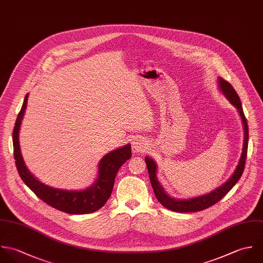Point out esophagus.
<instances>
[{
  "mask_svg": "<svg viewBox=\"0 0 263 263\" xmlns=\"http://www.w3.org/2000/svg\"><path fill=\"white\" fill-rule=\"evenodd\" d=\"M146 147H147V144H146V142L143 139L136 138L132 142V151H133V153H139V152L145 151Z\"/></svg>",
  "mask_w": 263,
  "mask_h": 263,
  "instance_id": "1",
  "label": "esophagus"
}]
</instances>
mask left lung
<instances>
[{
  "label": "left lung",
  "instance_id": "1",
  "mask_svg": "<svg viewBox=\"0 0 263 263\" xmlns=\"http://www.w3.org/2000/svg\"><path fill=\"white\" fill-rule=\"evenodd\" d=\"M217 82H218V87H219L220 91L222 92V95L227 98V100L232 105L238 109V112H239L242 123H243L244 145H243V153H242V156L240 158L239 164L237 165V167H236L234 174L231 176V178L224 184H222L218 188L214 189L210 193L198 196V197L190 198V199H176V198L171 197L170 195H167L164 192L163 188L158 183V178H157L158 166H157L156 161L154 159H152V158L146 157L145 162L147 165L149 179H151L152 186L154 188V192L156 194L157 199L160 202V204L167 210H173L176 212H194V211H200V210L209 209L210 206L218 202L221 198H223L228 194V192L240 180V178L244 172L245 162H246V158H247V149H248V138H249L247 120H246L244 111H243L240 98L237 95L234 87L228 81H226L224 79H222L220 77H218Z\"/></svg>",
  "mask_w": 263,
  "mask_h": 263
}]
</instances>
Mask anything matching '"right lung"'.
Listing matches in <instances>:
<instances>
[{
    "mask_svg": "<svg viewBox=\"0 0 263 263\" xmlns=\"http://www.w3.org/2000/svg\"><path fill=\"white\" fill-rule=\"evenodd\" d=\"M27 100L28 93L25 96L13 130L14 158L17 171L22 181L39 198L53 209L63 212L70 214H85L102 209L111 194L115 178L119 168L132 156L131 145L127 144L105 155L99 163V176L96 182L84 190L69 191L45 185L28 171L21 156L19 130L27 106Z\"/></svg>",
    "mask_w": 263,
    "mask_h": 263,
    "instance_id": "obj_1",
    "label": "right lung"
}]
</instances>
